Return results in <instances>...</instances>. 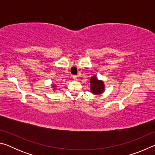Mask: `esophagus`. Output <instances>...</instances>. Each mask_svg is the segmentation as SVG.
Masks as SVG:
<instances>
[{"mask_svg": "<svg viewBox=\"0 0 155 155\" xmlns=\"http://www.w3.org/2000/svg\"><path fill=\"white\" fill-rule=\"evenodd\" d=\"M73 79H74V81H77V76H73Z\"/></svg>", "mask_w": 155, "mask_h": 155, "instance_id": "esophagus-1", "label": "esophagus"}]
</instances>
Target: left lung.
I'll return each instance as SVG.
<instances>
[{
    "instance_id": "left-lung-1",
    "label": "left lung",
    "mask_w": 155,
    "mask_h": 155,
    "mask_svg": "<svg viewBox=\"0 0 155 155\" xmlns=\"http://www.w3.org/2000/svg\"><path fill=\"white\" fill-rule=\"evenodd\" d=\"M90 91L94 95H100L105 90L104 81L99 80L96 76H93L90 78Z\"/></svg>"
}]
</instances>
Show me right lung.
I'll return each instance as SVG.
<instances>
[{
	"mask_svg": "<svg viewBox=\"0 0 155 155\" xmlns=\"http://www.w3.org/2000/svg\"><path fill=\"white\" fill-rule=\"evenodd\" d=\"M51 87H52V89H53V90H54V91H55V90H56V89H57V85H55V84L52 83V86H51Z\"/></svg>",
	"mask_w": 155,
	"mask_h": 155,
	"instance_id": "right-lung-1",
	"label": "right lung"
}]
</instances>
